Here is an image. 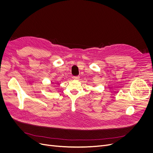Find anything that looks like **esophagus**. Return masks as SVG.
I'll list each match as a JSON object with an SVG mask.
<instances>
[{
    "label": "esophagus",
    "instance_id": "34e87169",
    "mask_svg": "<svg viewBox=\"0 0 153 153\" xmlns=\"http://www.w3.org/2000/svg\"><path fill=\"white\" fill-rule=\"evenodd\" d=\"M72 78H73V79L75 80V81H78L79 79V76H74Z\"/></svg>",
    "mask_w": 153,
    "mask_h": 153
}]
</instances>
